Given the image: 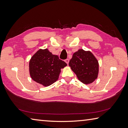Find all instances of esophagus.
Instances as JSON below:
<instances>
[{"mask_svg": "<svg viewBox=\"0 0 128 128\" xmlns=\"http://www.w3.org/2000/svg\"><path fill=\"white\" fill-rule=\"evenodd\" d=\"M64 61H65V62H66V63L68 64V63H69V59H66L64 60Z\"/></svg>", "mask_w": 128, "mask_h": 128, "instance_id": "obj_1", "label": "esophagus"}]
</instances>
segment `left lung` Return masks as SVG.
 Masks as SVG:
<instances>
[{"mask_svg":"<svg viewBox=\"0 0 128 128\" xmlns=\"http://www.w3.org/2000/svg\"><path fill=\"white\" fill-rule=\"evenodd\" d=\"M68 64L79 80L84 84L92 83L98 78V61L90 51L79 50L74 53Z\"/></svg>","mask_w":128,"mask_h":128,"instance_id":"8db88e82","label":"left lung"}]
</instances>
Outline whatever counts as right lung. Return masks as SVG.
<instances>
[{
  "label": "right lung",
  "instance_id": "1",
  "mask_svg": "<svg viewBox=\"0 0 128 128\" xmlns=\"http://www.w3.org/2000/svg\"><path fill=\"white\" fill-rule=\"evenodd\" d=\"M67 64L52 54L47 49L39 50L30 61V73L31 78L44 86H48L56 82L61 69Z\"/></svg>",
  "mask_w": 128,
  "mask_h": 128
}]
</instances>
